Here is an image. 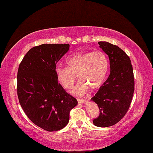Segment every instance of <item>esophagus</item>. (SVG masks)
Segmentation results:
<instances>
[{
	"instance_id": "34e87169",
	"label": "esophagus",
	"mask_w": 153,
	"mask_h": 153,
	"mask_svg": "<svg viewBox=\"0 0 153 153\" xmlns=\"http://www.w3.org/2000/svg\"><path fill=\"white\" fill-rule=\"evenodd\" d=\"M86 100L84 99H77V102H78V104H82Z\"/></svg>"
}]
</instances>
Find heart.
I'll use <instances>...</instances> for the list:
<instances>
[{
  "label": "heart",
  "instance_id": "b5f03b06",
  "mask_svg": "<svg viewBox=\"0 0 153 153\" xmlns=\"http://www.w3.org/2000/svg\"><path fill=\"white\" fill-rule=\"evenodd\" d=\"M67 64L68 67L56 68L57 78L64 88L70 89L77 76L80 82L73 91L77 95L85 94L89 88L99 89L105 81L109 69L108 57L101 50L77 52L68 58Z\"/></svg>",
  "mask_w": 153,
  "mask_h": 153
}]
</instances>
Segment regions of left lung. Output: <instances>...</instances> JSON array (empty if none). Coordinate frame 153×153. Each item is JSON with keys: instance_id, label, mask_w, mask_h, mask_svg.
Returning a JSON list of instances; mask_svg holds the SVG:
<instances>
[{"instance_id": "obj_1", "label": "left lung", "mask_w": 153, "mask_h": 153, "mask_svg": "<svg viewBox=\"0 0 153 153\" xmlns=\"http://www.w3.org/2000/svg\"><path fill=\"white\" fill-rule=\"evenodd\" d=\"M100 47L108 55L110 75L91 100L99 107V116L93 120L99 127L117 124L126 115L135 90V79L131 61L127 54L115 45L98 42Z\"/></svg>"}]
</instances>
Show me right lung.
Returning a JSON list of instances; mask_svg holds the SVG:
<instances>
[{
  "instance_id": "obj_1",
  "label": "right lung",
  "mask_w": 153,
  "mask_h": 153,
  "mask_svg": "<svg viewBox=\"0 0 153 153\" xmlns=\"http://www.w3.org/2000/svg\"><path fill=\"white\" fill-rule=\"evenodd\" d=\"M69 44H42L29 49L17 74L20 106L34 124L57 131L68 124L69 113L77 104L58 82L56 64L69 51Z\"/></svg>"
}]
</instances>
